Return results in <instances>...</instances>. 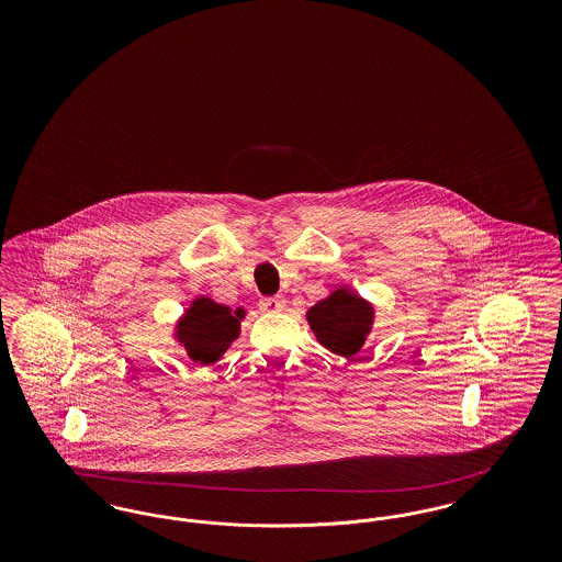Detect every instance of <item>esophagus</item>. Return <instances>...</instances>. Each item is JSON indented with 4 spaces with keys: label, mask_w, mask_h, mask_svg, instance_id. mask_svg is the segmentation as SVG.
Masks as SVG:
<instances>
[{
    "label": "esophagus",
    "mask_w": 562,
    "mask_h": 562,
    "mask_svg": "<svg viewBox=\"0 0 562 562\" xmlns=\"http://www.w3.org/2000/svg\"><path fill=\"white\" fill-rule=\"evenodd\" d=\"M284 307H286L284 296H268V299L259 301V310L261 312H282Z\"/></svg>",
    "instance_id": "esophagus-1"
}]
</instances>
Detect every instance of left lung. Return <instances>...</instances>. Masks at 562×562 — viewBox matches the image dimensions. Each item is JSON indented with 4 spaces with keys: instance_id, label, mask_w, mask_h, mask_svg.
<instances>
[{
    "instance_id": "obj_1",
    "label": "left lung",
    "mask_w": 562,
    "mask_h": 562,
    "mask_svg": "<svg viewBox=\"0 0 562 562\" xmlns=\"http://www.w3.org/2000/svg\"><path fill=\"white\" fill-rule=\"evenodd\" d=\"M305 318L321 346L351 358L364 346L373 328L374 310L367 299L341 286L310 307Z\"/></svg>"
}]
</instances>
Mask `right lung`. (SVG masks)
<instances>
[{
    "label": "right lung",
    "instance_id": "1",
    "mask_svg": "<svg viewBox=\"0 0 562 562\" xmlns=\"http://www.w3.org/2000/svg\"><path fill=\"white\" fill-rule=\"evenodd\" d=\"M244 314L241 307L232 310L209 296H198L177 324L175 337L193 362L213 364L238 339Z\"/></svg>",
    "mask_w": 562,
    "mask_h": 562
}]
</instances>
